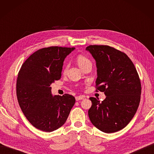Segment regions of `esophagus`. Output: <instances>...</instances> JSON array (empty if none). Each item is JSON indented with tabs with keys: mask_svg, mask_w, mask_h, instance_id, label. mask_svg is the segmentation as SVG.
Masks as SVG:
<instances>
[{
	"mask_svg": "<svg viewBox=\"0 0 154 154\" xmlns=\"http://www.w3.org/2000/svg\"><path fill=\"white\" fill-rule=\"evenodd\" d=\"M84 98H85V96H77V97H75V100L78 101L80 100H83Z\"/></svg>",
	"mask_w": 154,
	"mask_h": 154,
	"instance_id": "esophagus-1",
	"label": "esophagus"
}]
</instances>
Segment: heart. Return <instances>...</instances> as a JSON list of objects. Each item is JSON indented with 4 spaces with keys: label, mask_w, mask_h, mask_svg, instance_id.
Here are the masks:
<instances>
[{
    "label": "heart",
    "mask_w": 154,
    "mask_h": 154,
    "mask_svg": "<svg viewBox=\"0 0 154 154\" xmlns=\"http://www.w3.org/2000/svg\"><path fill=\"white\" fill-rule=\"evenodd\" d=\"M77 63L79 65V66L80 67L84 66V65H85L87 64H89V63H91V61L89 60V58H87V57L84 56V55H80L79 56H77ZM68 67V65H65V70H66Z\"/></svg>",
    "instance_id": "heart-1"
}]
</instances>
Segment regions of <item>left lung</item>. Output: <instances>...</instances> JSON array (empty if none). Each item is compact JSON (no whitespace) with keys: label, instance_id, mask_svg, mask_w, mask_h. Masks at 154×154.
<instances>
[{"label":"left lung","instance_id":"1","mask_svg":"<svg viewBox=\"0 0 154 154\" xmlns=\"http://www.w3.org/2000/svg\"><path fill=\"white\" fill-rule=\"evenodd\" d=\"M86 50L96 61L97 89L106 95L101 103L89 98L91 122L103 132L119 131L130 122L139 106L141 83L138 72L127 55L114 48L91 45Z\"/></svg>","mask_w":154,"mask_h":154}]
</instances>
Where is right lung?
<instances>
[{"instance_id": "right-lung-1", "label": "right lung", "mask_w": 154, "mask_h": 154, "mask_svg": "<svg viewBox=\"0 0 154 154\" xmlns=\"http://www.w3.org/2000/svg\"><path fill=\"white\" fill-rule=\"evenodd\" d=\"M75 48H42L29 57L16 81L20 107L36 128L50 132L63 126L75 103L73 96L51 94V83L60 79L65 57Z\"/></svg>"}]
</instances>
